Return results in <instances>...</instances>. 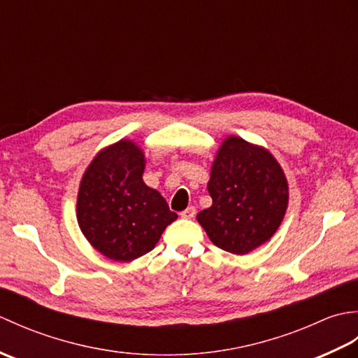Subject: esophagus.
Here are the masks:
<instances>
[{
  "mask_svg": "<svg viewBox=\"0 0 358 358\" xmlns=\"http://www.w3.org/2000/svg\"><path fill=\"white\" fill-rule=\"evenodd\" d=\"M195 208L194 206H189L187 209H185L183 212H180V215L183 217V218H186V220H191V218H194L195 217Z\"/></svg>",
  "mask_w": 358,
  "mask_h": 358,
  "instance_id": "1",
  "label": "esophagus"
}]
</instances>
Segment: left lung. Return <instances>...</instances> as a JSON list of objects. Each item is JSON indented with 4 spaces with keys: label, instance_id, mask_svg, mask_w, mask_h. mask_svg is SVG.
Returning <instances> with one entry per match:
<instances>
[{
    "label": "left lung",
    "instance_id": "8db88e82",
    "mask_svg": "<svg viewBox=\"0 0 358 358\" xmlns=\"http://www.w3.org/2000/svg\"><path fill=\"white\" fill-rule=\"evenodd\" d=\"M208 191L212 206L196 220L215 246L237 255L268 241L287 208V181L275 158L238 136L218 149Z\"/></svg>",
    "mask_w": 358,
    "mask_h": 358
}]
</instances>
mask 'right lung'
I'll return each mask as SVG.
<instances>
[{"instance_id":"1","label":"right lung","mask_w":358,"mask_h":358,"mask_svg":"<svg viewBox=\"0 0 358 358\" xmlns=\"http://www.w3.org/2000/svg\"><path fill=\"white\" fill-rule=\"evenodd\" d=\"M144 155L121 140L101 150L83 175L77 217L81 232L110 260L131 262L155 248L177 214L143 181Z\"/></svg>"}]
</instances>
